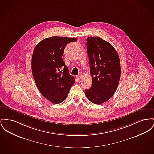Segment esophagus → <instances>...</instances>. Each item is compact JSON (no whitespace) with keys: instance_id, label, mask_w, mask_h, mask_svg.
<instances>
[{"instance_id":"obj_1","label":"esophagus","mask_w":154,"mask_h":154,"mask_svg":"<svg viewBox=\"0 0 154 154\" xmlns=\"http://www.w3.org/2000/svg\"><path fill=\"white\" fill-rule=\"evenodd\" d=\"M82 74H79V75H77V79H78L79 80H81L82 79Z\"/></svg>"}]
</instances>
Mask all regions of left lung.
<instances>
[{"label": "left lung", "mask_w": 154, "mask_h": 154, "mask_svg": "<svg viewBox=\"0 0 154 154\" xmlns=\"http://www.w3.org/2000/svg\"><path fill=\"white\" fill-rule=\"evenodd\" d=\"M87 49L92 84L85 93L91 102L100 105L108 100L118 88L121 74L120 59L114 47L100 37H88Z\"/></svg>", "instance_id": "1"}]
</instances>
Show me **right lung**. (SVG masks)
Masks as SVG:
<instances>
[{
    "label": "right lung",
    "mask_w": 154,
    "mask_h": 154,
    "mask_svg": "<svg viewBox=\"0 0 154 154\" xmlns=\"http://www.w3.org/2000/svg\"><path fill=\"white\" fill-rule=\"evenodd\" d=\"M75 38L52 36L36 45L32 56L31 69L36 87L41 94L52 103L58 104L68 96L74 84L62 56L69 43Z\"/></svg>",
    "instance_id": "add662e5"
}]
</instances>
